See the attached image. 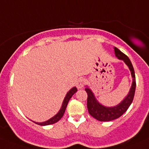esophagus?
I'll use <instances>...</instances> for the list:
<instances>
[{"label":"esophagus","instance_id":"1","mask_svg":"<svg viewBox=\"0 0 149 149\" xmlns=\"http://www.w3.org/2000/svg\"><path fill=\"white\" fill-rule=\"evenodd\" d=\"M85 84V81L84 79H79L76 82V87L78 89H82L84 87V85Z\"/></svg>","mask_w":149,"mask_h":149}]
</instances>
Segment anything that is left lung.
Returning a JSON list of instances; mask_svg holds the SVG:
<instances>
[{
  "label": "left lung",
  "mask_w": 149,
  "mask_h": 149,
  "mask_svg": "<svg viewBox=\"0 0 149 149\" xmlns=\"http://www.w3.org/2000/svg\"><path fill=\"white\" fill-rule=\"evenodd\" d=\"M114 52L115 55L117 57V58L123 60L129 68L132 77V84L130 90L126 97L119 105L114 107H106L101 105L96 100L92 90L87 86L85 88V90L87 93V109L89 114L97 120L100 121V122H108V121L114 120L120 117L126 112L130 105H131L133 100L134 95H135L136 81H135V70H134L132 63L129 57L123 52H122L120 50L118 49L116 47H114Z\"/></svg>",
  "instance_id": "8db88e82"
}]
</instances>
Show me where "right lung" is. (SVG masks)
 I'll return each mask as SVG.
<instances>
[{
  "label": "right lung",
  "instance_id": "add662e5",
  "mask_svg": "<svg viewBox=\"0 0 149 149\" xmlns=\"http://www.w3.org/2000/svg\"><path fill=\"white\" fill-rule=\"evenodd\" d=\"M76 92H77V89H76V87H73V88H72V89H70L68 92L67 95H66V96H65V97L64 100H63V105H62L61 108H60V110L59 111V112L55 115V116H53L52 118H51V119H49L48 121H46V122H39V123H38V122H35V123L37 124V125H41V126H46V125H52V124H54V123H56V122H58V121L60 120L62 117H63V115H64L65 111V109H66V107H67V105H68V103L70 99L71 98V97L73 96V94L76 93Z\"/></svg>",
  "mask_w": 149,
  "mask_h": 149
}]
</instances>
